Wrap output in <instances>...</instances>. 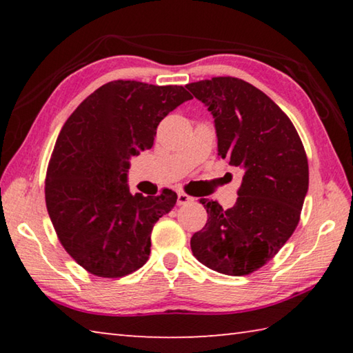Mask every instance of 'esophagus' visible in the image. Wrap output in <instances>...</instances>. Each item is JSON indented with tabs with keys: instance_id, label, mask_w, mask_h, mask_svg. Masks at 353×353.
Listing matches in <instances>:
<instances>
[{
	"instance_id": "1",
	"label": "esophagus",
	"mask_w": 353,
	"mask_h": 353,
	"mask_svg": "<svg viewBox=\"0 0 353 353\" xmlns=\"http://www.w3.org/2000/svg\"><path fill=\"white\" fill-rule=\"evenodd\" d=\"M193 201H194V198H191V196H188L187 193H183V191L177 193V205L190 204V202H193Z\"/></svg>"
}]
</instances>
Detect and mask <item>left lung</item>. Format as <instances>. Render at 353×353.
<instances>
[{"mask_svg":"<svg viewBox=\"0 0 353 353\" xmlns=\"http://www.w3.org/2000/svg\"><path fill=\"white\" fill-rule=\"evenodd\" d=\"M187 88L212 112L219 157L243 171L234 207L201 199L208 219L191 250L213 271L248 276L296 230L308 191L305 149L291 119L252 83L224 76Z\"/></svg>","mask_w":353,"mask_h":353,"instance_id":"1","label":"left lung"}]
</instances>
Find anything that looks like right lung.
I'll list each match as a JSON object with an SVG mask.
<instances>
[{
	"mask_svg": "<svg viewBox=\"0 0 353 353\" xmlns=\"http://www.w3.org/2000/svg\"><path fill=\"white\" fill-rule=\"evenodd\" d=\"M191 98L182 85L112 81L65 121L46 171V208L65 250L93 276L123 277L148 261L152 227L177 194H130L129 160L151 149L159 123Z\"/></svg>",
	"mask_w": 353,
	"mask_h": 353,
	"instance_id": "add662e5",
	"label": "right lung"
}]
</instances>
